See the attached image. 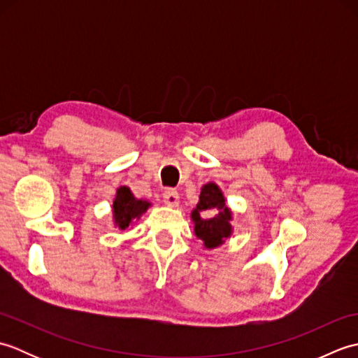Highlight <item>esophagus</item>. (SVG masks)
<instances>
[{"label":"esophagus","mask_w":358,"mask_h":358,"mask_svg":"<svg viewBox=\"0 0 358 358\" xmlns=\"http://www.w3.org/2000/svg\"><path fill=\"white\" fill-rule=\"evenodd\" d=\"M178 192L175 189H166L163 192V200L167 204V206H177L178 204Z\"/></svg>","instance_id":"obj_1"}]
</instances>
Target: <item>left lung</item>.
I'll return each instance as SVG.
<instances>
[{"label": "left lung", "instance_id": "obj_1", "mask_svg": "<svg viewBox=\"0 0 358 358\" xmlns=\"http://www.w3.org/2000/svg\"><path fill=\"white\" fill-rule=\"evenodd\" d=\"M224 201L222 189L215 183H208L201 187L200 201L192 210L191 218L195 224V235L206 249L223 245L232 234V212Z\"/></svg>", "mask_w": 358, "mask_h": 358}]
</instances>
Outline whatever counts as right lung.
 I'll return each mask as SVG.
<instances>
[{
    "label": "right lung",
    "instance_id": "1",
    "mask_svg": "<svg viewBox=\"0 0 358 358\" xmlns=\"http://www.w3.org/2000/svg\"><path fill=\"white\" fill-rule=\"evenodd\" d=\"M149 206V201L135 199L131 189L121 186L117 189L115 200H113L112 204L113 223H115L120 229H126L129 224H132L135 220H138L144 212L148 210Z\"/></svg>",
    "mask_w": 358,
    "mask_h": 358
}]
</instances>
